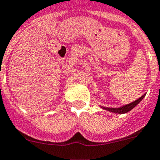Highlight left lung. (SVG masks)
Segmentation results:
<instances>
[{
	"label": "left lung",
	"instance_id": "obj_1",
	"mask_svg": "<svg viewBox=\"0 0 160 160\" xmlns=\"http://www.w3.org/2000/svg\"><path fill=\"white\" fill-rule=\"evenodd\" d=\"M145 96V94L142 96V97H140L139 99H137L136 101H134L133 102L130 103V104H127L126 106H123V107H119V108H109V107H102V109L107 110V111H109V112H115V113H118V114H124V113H126V112H130L131 109H133L134 107L138 104V103H140V101L142 100L144 97Z\"/></svg>",
	"mask_w": 160,
	"mask_h": 160
}]
</instances>
